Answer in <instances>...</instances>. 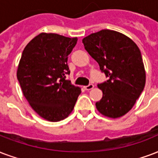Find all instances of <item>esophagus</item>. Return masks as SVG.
<instances>
[{
	"mask_svg": "<svg viewBox=\"0 0 158 158\" xmlns=\"http://www.w3.org/2000/svg\"><path fill=\"white\" fill-rule=\"evenodd\" d=\"M93 88H94V84H89V85H87V86H84V89L85 90H90V89H92Z\"/></svg>",
	"mask_w": 158,
	"mask_h": 158,
	"instance_id": "34e87169",
	"label": "esophagus"
}]
</instances>
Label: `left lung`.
Instances as JSON below:
<instances>
[{"mask_svg":"<svg viewBox=\"0 0 158 158\" xmlns=\"http://www.w3.org/2000/svg\"><path fill=\"white\" fill-rule=\"evenodd\" d=\"M85 50L98 62L108 79L98 84L103 97L96 103L103 116L118 118L132 109L143 91L146 72L138 45L123 34L111 30L83 39Z\"/></svg>","mask_w":158,"mask_h":158,"instance_id":"1","label":"left lung"}]
</instances>
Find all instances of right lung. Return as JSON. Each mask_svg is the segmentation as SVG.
<instances>
[{"label": "right lung", "instance_id": "add662e5", "mask_svg": "<svg viewBox=\"0 0 158 158\" xmlns=\"http://www.w3.org/2000/svg\"><path fill=\"white\" fill-rule=\"evenodd\" d=\"M77 40V37L40 33L21 55L16 75L23 94L36 114L50 122L67 118L81 93L65 79L70 72L68 56Z\"/></svg>", "mask_w": 158, "mask_h": 158}]
</instances>
